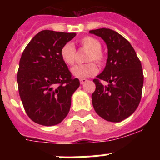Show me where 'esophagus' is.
I'll use <instances>...</instances> for the list:
<instances>
[{"mask_svg":"<svg viewBox=\"0 0 160 160\" xmlns=\"http://www.w3.org/2000/svg\"><path fill=\"white\" fill-rule=\"evenodd\" d=\"M87 82V79H86V78H81V79H80V83H81L82 85L84 84V83Z\"/></svg>","mask_w":160,"mask_h":160,"instance_id":"esophagus-1","label":"esophagus"}]
</instances>
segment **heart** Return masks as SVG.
Wrapping results in <instances>:
<instances>
[{
    "mask_svg": "<svg viewBox=\"0 0 160 160\" xmlns=\"http://www.w3.org/2000/svg\"><path fill=\"white\" fill-rule=\"evenodd\" d=\"M79 43L83 49L88 50L86 55V62H89L82 65H77L72 68L71 73L78 78H87L94 76L98 73V66L94 61L100 66L105 62V54L102 50V45L99 41L90 36L83 37L80 39ZM61 58L65 64L73 66L75 62L76 49L71 42H67L61 49Z\"/></svg>",
    "mask_w": 160,
    "mask_h": 160,
    "instance_id": "b5f03b06",
    "label": "heart"
}]
</instances>
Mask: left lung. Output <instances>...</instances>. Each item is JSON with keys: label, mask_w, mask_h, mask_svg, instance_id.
Segmentation results:
<instances>
[{"label": "left lung", "mask_w": 160, "mask_h": 160, "mask_svg": "<svg viewBox=\"0 0 160 160\" xmlns=\"http://www.w3.org/2000/svg\"><path fill=\"white\" fill-rule=\"evenodd\" d=\"M90 33L102 38L108 49V58L102 72L93 82L94 111L113 122H121L135 112L142 97L143 73L140 60L130 42L115 31L106 28ZM107 81L104 86L101 80Z\"/></svg>", "instance_id": "8db88e82"}]
</instances>
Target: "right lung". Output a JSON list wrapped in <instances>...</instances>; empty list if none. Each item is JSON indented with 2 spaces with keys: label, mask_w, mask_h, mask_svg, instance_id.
I'll return each instance as SVG.
<instances>
[{
  "label": "right lung",
  "mask_w": 160,
  "mask_h": 160,
  "mask_svg": "<svg viewBox=\"0 0 160 160\" xmlns=\"http://www.w3.org/2000/svg\"><path fill=\"white\" fill-rule=\"evenodd\" d=\"M75 32L42 30L24 49L18 71L19 94L31 120L43 126L60 123L70 111L71 96L79 87L61 58L63 45Z\"/></svg>",
  "instance_id": "add662e5"
}]
</instances>
